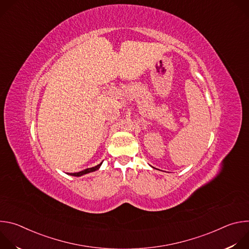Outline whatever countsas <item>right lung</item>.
<instances>
[{
	"label": "right lung",
	"instance_id": "right-lung-1",
	"mask_svg": "<svg viewBox=\"0 0 249 249\" xmlns=\"http://www.w3.org/2000/svg\"><path fill=\"white\" fill-rule=\"evenodd\" d=\"M101 163H102V162H101ZM101 163H99V164H97V165H95V166H93V167H89V168L84 169V170H82V171H80V172L70 173V175H73V176H82V175H84V174H87V173H89V172H93V171L97 170V169L100 167Z\"/></svg>",
	"mask_w": 249,
	"mask_h": 249
}]
</instances>
